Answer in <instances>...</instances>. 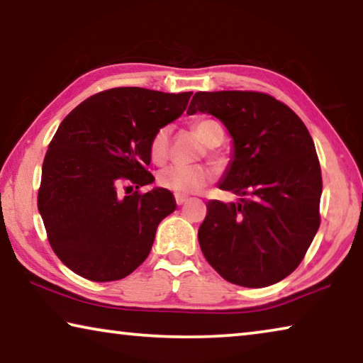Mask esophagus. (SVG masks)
Returning a JSON list of instances; mask_svg holds the SVG:
<instances>
[{
	"label": "esophagus",
	"instance_id": "34e87169",
	"mask_svg": "<svg viewBox=\"0 0 363 363\" xmlns=\"http://www.w3.org/2000/svg\"><path fill=\"white\" fill-rule=\"evenodd\" d=\"M174 200L177 205H184L187 201V196L186 195H174Z\"/></svg>",
	"mask_w": 363,
	"mask_h": 363
}]
</instances>
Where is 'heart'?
Instances as JSON below:
<instances>
[{"label":"heart","mask_w":363,"mask_h":363,"mask_svg":"<svg viewBox=\"0 0 363 363\" xmlns=\"http://www.w3.org/2000/svg\"><path fill=\"white\" fill-rule=\"evenodd\" d=\"M194 130L208 145H218L224 139L223 126L216 120L199 118L194 123ZM169 139V126H162L153 133L149 143V153L155 163H163L168 158ZM213 169L205 164H171L160 171L157 182L160 187L176 195H189L208 186L213 179Z\"/></svg>","instance_id":"b5f03b06"}]
</instances>
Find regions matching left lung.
<instances>
[{
    "instance_id": "obj_1",
    "label": "left lung",
    "mask_w": 363,
    "mask_h": 363,
    "mask_svg": "<svg viewBox=\"0 0 363 363\" xmlns=\"http://www.w3.org/2000/svg\"><path fill=\"white\" fill-rule=\"evenodd\" d=\"M211 113L233 138L223 190L240 203H206L201 253L230 284L262 288L288 277L320 225L322 171L314 140L293 110L257 91L196 93L187 113Z\"/></svg>"
}]
</instances>
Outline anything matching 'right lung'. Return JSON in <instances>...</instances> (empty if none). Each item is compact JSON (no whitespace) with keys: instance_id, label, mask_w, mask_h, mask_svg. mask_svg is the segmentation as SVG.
Here are the masks:
<instances>
[{"instance_id":"add662e5","label":"right lung","mask_w":363,"mask_h":363,"mask_svg":"<svg viewBox=\"0 0 363 363\" xmlns=\"http://www.w3.org/2000/svg\"><path fill=\"white\" fill-rule=\"evenodd\" d=\"M190 96L112 88L60 123L43 162L38 210L52 251L75 274L120 280L149 256L158 224L176 210L169 190L140 192L155 181L149 143L182 115Z\"/></svg>"}]
</instances>
